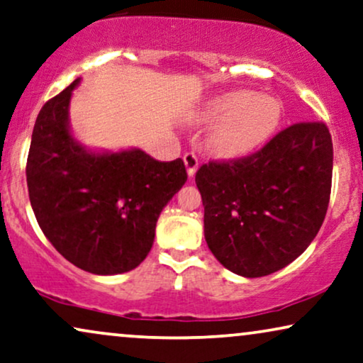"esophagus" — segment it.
I'll list each match as a JSON object with an SVG mask.
<instances>
[{"label": "esophagus", "instance_id": "34e87169", "mask_svg": "<svg viewBox=\"0 0 363 363\" xmlns=\"http://www.w3.org/2000/svg\"><path fill=\"white\" fill-rule=\"evenodd\" d=\"M184 164H186L187 176L194 177L197 167H199V161H197L196 154H194V152H186V154H184Z\"/></svg>", "mask_w": 363, "mask_h": 363}]
</instances>
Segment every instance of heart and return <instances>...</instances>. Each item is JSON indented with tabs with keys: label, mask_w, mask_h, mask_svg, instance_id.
Returning <instances> with one entry per match:
<instances>
[{
	"label": "heart",
	"mask_w": 363,
	"mask_h": 363,
	"mask_svg": "<svg viewBox=\"0 0 363 363\" xmlns=\"http://www.w3.org/2000/svg\"><path fill=\"white\" fill-rule=\"evenodd\" d=\"M280 116V103L272 96L235 89L207 99L194 121L197 124L214 123L206 139L212 154L235 159L262 147L277 129Z\"/></svg>",
	"instance_id": "1"
}]
</instances>
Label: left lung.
I'll return each mask as SVG.
<instances>
[{
  "mask_svg": "<svg viewBox=\"0 0 363 363\" xmlns=\"http://www.w3.org/2000/svg\"><path fill=\"white\" fill-rule=\"evenodd\" d=\"M332 166L323 123L292 124L252 156L201 166L196 184L214 257L249 279L296 260L325 219Z\"/></svg>",
  "mask_w": 363,
  "mask_h": 363,
  "instance_id": "8db88e82",
  "label": "left lung"
}]
</instances>
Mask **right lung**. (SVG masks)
Instances as JSON below:
<instances>
[{
	"label": "right lung",
	"instance_id": "obj_1",
	"mask_svg": "<svg viewBox=\"0 0 363 363\" xmlns=\"http://www.w3.org/2000/svg\"><path fill=\"white\" fill-rule=\"evenodd\" d=\"M81 79L38 114L26 164L28 192L43 234L66 260L98 275L146 259L156 222L186 184L182 159L159 162L141 149L93 151L72 136L69 103Z\"/></svg>",
	"mask_w": 363,
	"mask_h": 363
}]
</instances>
